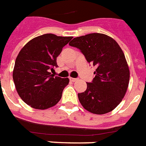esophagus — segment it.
I'll use <instances>...</instances> for the list:
<instances>
[{
    "instance_id": "34e87169",
    "label": "esophagus",
    "mask_w": 146,
    "mask_h": 146,
    "mask_svg": "<svg viewBox=\"0 0 146 146\" xmlns=\"http://www.w3.org/2000/svg\"><path fill=\"white\" fill-rule=\"evenodd\" d=\"M69 79H70V80H71V82H75V81H76V80H77V78H71V77H70V78H69Z\"/></svg>"
}]
</instances>
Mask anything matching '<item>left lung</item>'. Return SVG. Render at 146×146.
<instances>
[{
	"mask_svg": "<svg viewBox=\"0 0 146 146\" xmlns=\"http://www.w3.org/2000/svg\"><path fill=\"white\" fill-rule=\"evenodd\" d=\"M69 45L78 48L89 63L95 66V77L87 88L78 94L85 109L105 114L120 103L127 90L130 71L124 53L113 38L99 33L75 38Z\"/></svg>",
	"mask_w": 146,
	"mask_h": 146,
	"instance_id": "obj_1",
	"label": "left lung"
}]
</instances>
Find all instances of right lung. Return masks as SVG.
Listing matches in <instances>:
<instances>
[{"label":"right lung","instance_id":"right-lung-1","mask_svg":"<svg viewBox=\"0 0 146 146\" xmlns=\"http://www.w3.org/2000/svg\"><path fill=\"white\" fill-rule=\"evenodd\" d=\"M71 38L45 34L33 38L19 52L13 81L19 97L32 108L47 109L61 99L69 79L54 77L50 71L58 67L56 57Z\"/></svg>","mask_w":146,"mask_h":146}]
</instances>
